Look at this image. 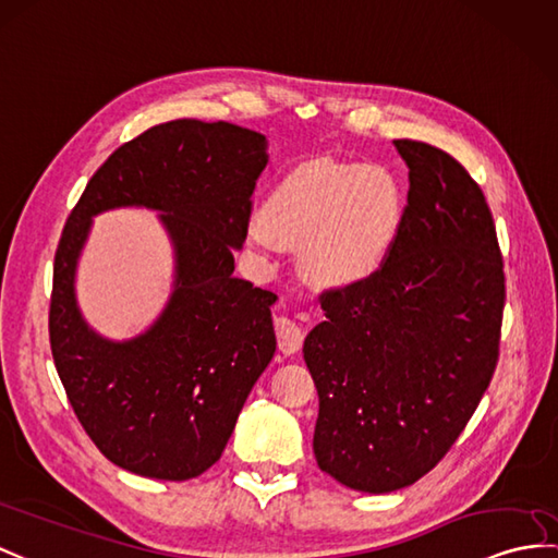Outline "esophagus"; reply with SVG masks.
<instances>
[{"label": "esophagus", "mask_w": 558, "mask_h": 558, "mask_svg": "<svg viewBox=\"0 0 558 558\" xmlns=\"http://www.w3.org/2000/svg\"><path fill=\"white\" fill-rule=\"evenodd\" d=\"M275 331H277V343H279V350L287 352V355H293V352L301 350L303 345V326L298 324L295 319L291 317H277L275 319Z\"/></svg>", "instance_id": "obj_1"}]
</instances>
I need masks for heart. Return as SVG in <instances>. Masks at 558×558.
<instances>
[{
	"label": "heart",
	"instance_id": "heart-1",
	"mask_svg": "<svg viewBox=\"0 0 558 558\" xmlns=\"http://www.w3.org/2000/svg\"><path fill=\"white\" fill-rule=\"evenodd\" d=\"M402 220V189L386 170L310 160L275 186L248 236L263 248L303 246L312 281L348 287L386 265Z\"/></svg>",
	"mask_w": 558,
	"mask_h": 558
}]
</instances>
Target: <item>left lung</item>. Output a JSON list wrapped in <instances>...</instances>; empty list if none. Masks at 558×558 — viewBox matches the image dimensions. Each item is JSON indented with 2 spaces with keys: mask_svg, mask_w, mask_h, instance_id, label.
<instances>
[{
  "mask_svg": "<svg viewBox=\"0 0 558 558\" xmlns=\"http://www.w3.org/2000/svg\"><path fill=\"white\" fill-rule=\"evenodd\" d=\"M404 220L369 279L324 289L305 338L317 464L362 493L416 483L466 428L499 360L507 279L483 189L457 158L396 140Z\"/></svg>",
  "mask_w": 558,
  "mask_h": 558,
  "instance_id": "1",
  "label": "left lung"
}]
</instances>
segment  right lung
Here are the masks:
<instances>
[{"instance_id":"1","label":"right lung","mask_w":558,"mask_h":558,"mask_svg":"<svg viewBox=\"0 0 558 558\" xmlns=\"http://www.w3.org/2000/svg\"><path fill=\"white\" fill-rule=\"evenodd\" d=\"M265 166L263 134L170 120L116 148L68 215L53 255L51 355L77 421L120 469L158 481L208 471L275 355L277 295L232 275ZM118 205L166 211L178 251L167 312L128 344L89 332L72 293L88 217Z\"/></svg>"}]
</instances>
